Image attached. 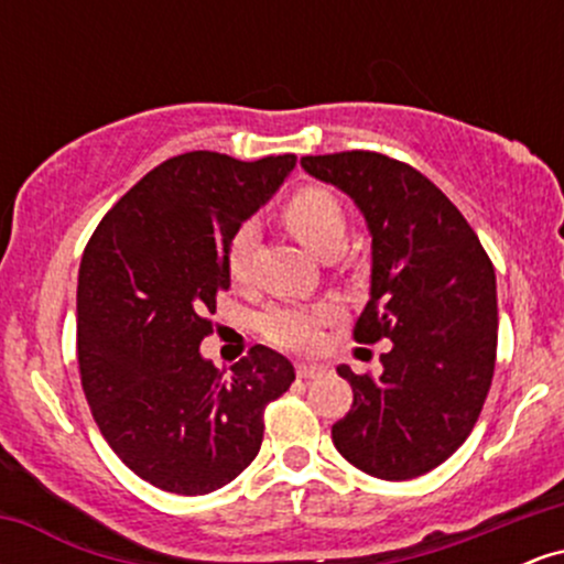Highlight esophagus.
I'll use <instances>...</instances> for the list:
<instances>
[{
    "mask_svg": "<svg viewBox=\"0 0 564 564\" xmlns=\"http://www.w3.org/2000/svg\"><path fill=\"white\" fill-rule=\"evenodd\" d=\"M332 371V366L326 364H296V377L300 379H315L323 377V373Z\"/></svg>",
    "mask_w": 564,
    "mask_h": 564,
    "instance_id": "esophagus-1",
    "label": "esophagus"
}]
</instances>
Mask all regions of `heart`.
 <instances>
[{"label":"heart","mask_w":564,"mask_h":564,"mask_svg":"<svg viewBox=\"0 0 564 564\" xmlns=\"http://www.w3.org/2000/svg\"><path fill=\"white\" fill-rule=\"evenodd\" d=\"M283 223L313 254L334 257L347 243V215L341 200L321 185H304L294 191L283 204ZM257 246L254 223H243L232 232L225 254V268L232 283L249 281L251 254ZM332 318V307L326 304H270L260 318V332L270 345L286 349H310L318 341V328Z\"/></svg>","instance_id":"heart-1"}]
</instances>
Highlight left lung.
Returning a JSON list of instances; mask_svg holds the SVG:
<instances>
[{"label":"left lung","mask_w":564,"mask_h":564,"mask_svg":"<svg viewBox=\"0 0 564 564\" xmlns=\"http://www.w3.org/2000/svg\"><path fill=\"white\" fill-rule=\"evenodd\" d=\"M304 172L347 193L371 232V300L355 339H390L381 373H352L336 451L379 480L440 467L475 430L496 368V270L435 183L373 151L304 156Z\"/></svg>","instance_id":"obj_1"}]
</instances>
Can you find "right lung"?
Instances as JSON below:
<instances>
[{
    "mask_svg": "<svg viewBox=\"0 0 564 564\" xmlns=\"http://www.w3.org/2000/svg\"><path fill=\"white\" fill-rule=\"evenodd\" d=\"M294 153L166 159L100 219L76 291L82 387L102 437L161 490L204 496L260 453L264 405L294 366L254 345L230 377L200 358L217 294L230 289L232 232L281 187Z\"/></svg>",
    "mask_w": 564,
    "mask_h": 564,
    "instance_id": "1",
    "label": "right lung"
}]
</instances>
